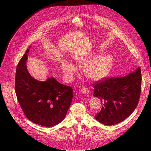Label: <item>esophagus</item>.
Returning a JSON list of instances; mask_svg holds the SVG:
<instances>
[{
	"mask_svg": "<svg viewBox=\"0 0 151 151\" xmlns=\"http://www.w3.org/2000/svg\"><path fill=\"white\" fill-rule=\"evenodd\" d=\"M81 92L83 93V94H89L90 93V91H89V90L88 88L85 87H83L81 90Z\"/></svg>",
	"mask_w": 151,
	"mask_h": 151,
	"instance_id": "esophagus-1",
	"label": "esophagus"
}]
</instances>
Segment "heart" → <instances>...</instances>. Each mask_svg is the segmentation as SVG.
Segmentation results:
<instances>
[{
	"mask_svg": "<svg viewBox=\"0 0 151 151\" xmlns=\"http://www.w3.org/2000/svg\"><path fill=\"white\" fill-rule=\"evenodd\" d=\"M76 61L81 64H85L87 62V60L85 58H78ZM112 64L113 57L112 55L109 54L103 55L86 63L83 68V72L88 78L97 80L109 73ZM62 68L65 75L70 79L76 70L74 64L70 61L66 60L63 63Z\"/></svg>",
	"mask_w": 151,
	"mask_h": 151,
	"instance_id": "obj_1",
	"label": "heart"
}]
</instances>
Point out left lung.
Instances as JSON below:
<instances>
[{"label":"left lung","instance_id":"8db88e82","mask_svg":"<svg viewBox=\"0 0 151 151\" xmlns=\"http://www.w3.org/2000/svg\"><path fill=\"white\" fill-rule=\"evenodd\" d=\"M141 88L140 68L123 78H104L95 82L93 96L100 99L102 105L95 115L96 120L106 125L123 121L136 108Z\"/></svg>","mask_w":151,"mask_h":151}]
</instances>
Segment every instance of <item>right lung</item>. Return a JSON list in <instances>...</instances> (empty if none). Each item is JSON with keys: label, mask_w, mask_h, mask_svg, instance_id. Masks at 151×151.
<instances>
[{"label": "right lung", "mask_w": 151, "mask_h": 151, "mask_svg": "<svg viewBox=\"0 0 151 151\" xmlns=\"http://www.w3.org/2000/svg\"><path fill=\"white\" fill-rule=\"evenodd\" d=\"M29 49L19 60L16 69L17 100L29 120L42 126L52 127L65 118L72 103L73 89L52 77L44 82L33 78L26 66Z\"/></svg>", "instance_id": "add662e5"}]
</instances>
